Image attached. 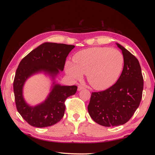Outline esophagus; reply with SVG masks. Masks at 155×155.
<instances>
[{
  "instance_id": "1",
  "label": "esophagus",
  "mask_w": 155,
  "mask_h": 155,
  "mask_svg": "<svg viewBox=\"0 0 155 155\" xmlns=\"http://www.w3.org/2000/svg\"><path fill=\"white\" fill-rule=\"evenodd\" d=\"M84 87H83V86H81V85H78V91L83 90V89H84Z\"/></svg>"
}]
</instances>
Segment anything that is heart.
Masks as SVG:
<instances>
[{
	"label": "heart",
	"instance_id": "obj_1",
	"mask_svg": "<svg viewBox=\"0 0 155 155\" xmlns=\"http://www.w3.org/2000/svg\"><path fill=\"white\" fill-rule=\"evenodd\" d=\"M72 62L67 61L65 72L78 80L87 74L88 83L98 91L106 90L116 83L123 71L124 57L117 49L93 47L77 52Z\"/></svg>",
	"mask_w": 155,
	"mask_h": 155
}]
</instances>
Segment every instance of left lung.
<instances>
[{"instance_id": "8db88e82", "label": "left lung", "mask_w": 155, "mask_h": 155, "mask_svg": "<svg viewBox=\"0 0 155 155\" xmlns=\"http://www.w3.org/2000/svg\"><path fill=\"white\" fill-rule=\"evenodd\" d=\"M124 57L123 72L117 83L104 91L91 94L88 111L97 123L104 127L124 124L139 107L143 77L138 59L120 44Z\"/></svg>"}]
</instances>
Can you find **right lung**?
<instances>
[{
    "mask_svg": "<svg viewBox=\"0 0 155 155\" xmlns=\"http://www.w3.org/2000/svg\"><path fill=\"white\" fill-rule=\"evenodd\" d=\"M74 48V45L45 42L32 50L19 63L13 83L16 107L22 117L31 126L51 127L63 117L64 101L76 93L77 87L57 84L55 78L63 71L66 58ZM41 72L48 75L54 82L47 98L32 107L24 100L23 87L29 77Z\"/></svg>",
    "mask_w": 155,
    "mask_h": 155,
    "instance_id": "add662e5",
    "label": "right lung"
}]
</instances>
